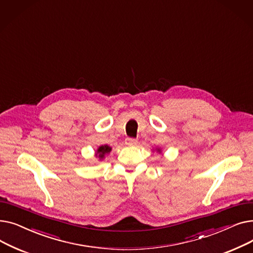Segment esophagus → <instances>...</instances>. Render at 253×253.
Listing matches in <instances>:
<instances>
[{"label": "esophagus", "instance_id": "obj_1", "mask_svg": "<svg viewBox=\"0 0 253 253\" xmlns=\"http://www.w3.org/2000/svg\"><path fill=\"white\" fill-rule=\"evenodd\" d=\"M137 142H138V140L135 139V138H126L125 139V143L127 145H130V147H131V145H136Z\"/></svg>", "mask_w": 253, "mask_h": 253}]
</instances>
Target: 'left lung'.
Instances as JSON below:
<instances>
[{
  "instance_id": "8db88e82",
  "label": "left lung",
  "mask_w": 253,
  "mask_h": 253,
  "mask_svg": "<svg viewBox=\"0 0 253 253\" xmlns=\"http://www.w3.org/2000/svg\"><path fill=\"white\" fill-rule=\"evenodd\" d=\"M157 153H159V154H162V150L160 149V148H156V150H155Z\"/></svg>"
}]
</instances>
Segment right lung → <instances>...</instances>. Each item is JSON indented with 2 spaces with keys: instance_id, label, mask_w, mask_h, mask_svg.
Wrapping results in <instances>:
<instances>
[{
  "instance_id": "1",
  "label": "right lung",
  "mask_w": 253,
  "mask_h": 253,
  "mask_svg": "<svg viewBox=\"0 0 253 253\" xmlns=\"http://www.w3.org/2000/svg\"><path fill=\"white\" fill-rule=\"evenodd\" d=\"M112 151V148L108 144H103L100 145V147L97 148L96 152H95V157L98 159V160H103L106 155H109Z\"/></svg>"
}]
</instances>
